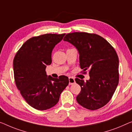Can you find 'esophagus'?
I'll use <instances>...</instances> for the list:
<instances>
[{"label":"esophagus","mask_w":132,"mask_h":132,"mask_svg":"<svg viewBox=\"0 0 132 132\" xmlns=\"http://www.w3.org/2000/svg\"><path fill=\"white\" fill-rule=\"evenodd\" d=\"M69 85H72V84H75V80L74 78H71V77H69Z\"/></svg>","instance_id":"esophagus-1"}]
</instances>
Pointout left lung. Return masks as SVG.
<instances>
[{
  "label": "left lung",
  "mask_w": 132,
  "mask_h": 132,
  "mask_svg": "<svg viewBox=\"0 0 132 132\" xmlns=\"http://www.w3.org/2000/svg\"><path fill=\"white\" fill-rule=\"evenodd\" d=\"M63 40L78 49L83 74L89 70V80L75 79L81 87L77 102L91 110L104 107L111 99L119 84V57L115 49L103 37L93 33H69Z\"/></svg>",
  "instance_id": "1"
}]
</instances>
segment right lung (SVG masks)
I'll return each mask as SVG.
<instances>
[{
    "mask_svg": "<svg viewBox=\"0 0 132 132\" xmlns=\"http://www.w3.org/2000/svg\"><path fill=\"white\" fill-rule=\"evenodd\" d=\"M65 34H46L25 41L13 59L15 84L29 105L38 110L50 109L58 103L69 84L66 76L47 77V65L52 63V52Z\"/></svg>",
    "mask_w": 132,
    "mask_h": 132,
    "instance_id": "add662e5",
    "label": "right lung"
}]
</instances>
